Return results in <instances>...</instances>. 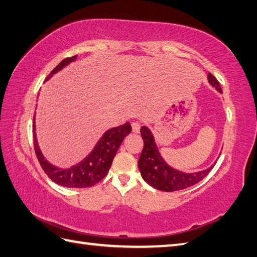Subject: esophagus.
Listing matches in <instances>:
<instances>
[{
  "label": "esophagus",
  "instance_id": "34e87169",
  "mask_svg": "<svg viewBox=\"0 0 257 257\" xmlns=\"http://www.w3.org/2000/svg\"><path fill=\"white\" fill-rule=\"evenodd\" d=\"M132 128H133V132L138 134L140 132V123L139 122H133L132 123Z\"/></svg>",
  "mask_w": 257,
  "mask_h": 257
}]
</instances>
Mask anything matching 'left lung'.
Here are the masks:
<instances>
[{
  "label": "left lung",
  "instance_id": "left-lung-1",
  "mask_svg": "<svg viewBox=\"0 0 257 257\" xmlns=\"http://www.w3.org/2000/svg\"><path fill=\"white\" fill-rule=\"evenodd\" d=\"M207 77H209L211 85L215 86V88L222 92L220 83L214 76L210 73ZM140 133L144 139V149L138 161L139 170L145 181L158 190L165 191V192H173V191L192 187L201 180H203L214 167L212 166L206 170L195 173H183L174 170L163 161L157 149V145L150 130L144 125L141 127Z\"/></svg>",
  "mask_w": 257,
  "mask_h": 257
}]
</instances>
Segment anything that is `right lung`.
<instances>
[{
	"label": "right lung",
	"mask_w": 257,
	"mask_h": 257,
	"mask_svg": "<svg viewBox=\"0 0 257 257\" xmlns=\"http://www.w3.org/2000/svg\"><path fill=\"white\" fill-rule=\"evenodd\" d=\"M75 58L76 55L65 58L52 70L51 74L47 76L46 80L64 66H66L67 64L75 61ZM34 119L35 118H33V137H34V150L37 160L52 181L66 188H89L105 178L111 167L112 160L120 145H121L125 136L132 133V125L129 124V122L109 129L102 136L99 143L96 145L95 149L90 152V155L85 158L84 161L67 169V170H63V169L52 166L41 154V150L37 146Z\"/></svg>",
	"instance_id": "add662e5"
}]
</instances>
